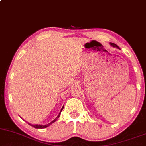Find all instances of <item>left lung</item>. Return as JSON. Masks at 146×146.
I'll use <instances>...</instances> for the list:
<instances>
[{"instance_id": "left-lung-1", "label": "left lung", "mask_w": 146, "mask_h": 146, "mask_svg": "<svg viewBox=\"0 0 146 146\" xmlns=\"http://www.w3.org/2000/svg\"><path fill=\"white\" fill-rule=\"evenodd\" d=\"M110 45H111V46H113V47H116V48H118V49H120V48H119V47L117 46V45L116 44H115V43H110Z\"/></svg>"}]
</instances>
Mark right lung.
Here are the masks:
<instances>
[{
  "label": "right lung",
  "mask_w": 146,
  "mask_h": 146,
  "mask_svg": "<svg viewBox=\"0 0 146 146\" xmlns=\"http://www.w3.org/2000/svg\"><path fill=\"white\" fill-rule=\"evenodd\" d=\"M63 108H64V106L62 107V109H61L60 112V113H59L58 115V116L56 117V118L54 119V120L53 121H52V122H51L50 123L46 124V125H38V124H29V125H31V126H33V127L35 128V129H45V128H46V127H47V126H49L50 125H51V124H52V123H54V122H55L57 120V119L58 118V117H60V113H61V111H62Z\"/></svg>",
  "instance_id": "right-lung-1"
}]
</instances>
